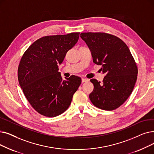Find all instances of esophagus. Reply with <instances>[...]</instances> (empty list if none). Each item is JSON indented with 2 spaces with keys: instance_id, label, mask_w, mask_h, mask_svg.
Masks as SVG:
<instances>
[{
  "instance_id": "obj_1",
  "label": "esophagus",
  "mask_w": 154,
  "mask_h": 154,
  "mask_svg": "<svg viewBox=\"0 0 154 154\" xmlns=\"http://www.w3.org/2000/svg\"><path fill=\"white\" fill-rule=\"evenodd\" d=\"M88 81H89V79H84V78L82 79V82H87Z\"/></svg>"
}]
</instances>
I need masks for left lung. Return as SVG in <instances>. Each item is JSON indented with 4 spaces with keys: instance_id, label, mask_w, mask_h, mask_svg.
Returning a JSON list of instances; mask_svg holds the SVG:
<instances>
[{
    "instance_id": "1",
    "label": "left lung",
    "mask_w": 154,
    "mask_h": 154,
    "mask_svg": "<svg viewBox=\"0 0 154 154\" xmlns=\"http://www.w3.org/2000/svg\"><path fill=\"white\" fill-rule=\"evenodd\" d=\"M81 38L91 51L93 62L101 65L106 74L103 82L92 79L94 90L89 94L97 108L112 111L128 98L137 79L138 67L125 43L105 32H82Z\"/></svg>"
}]
</instances>
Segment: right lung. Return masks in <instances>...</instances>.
Returning <instances> with one entry per match:
<instances>
[{
    "instance_id": "obj_1",
    "label": "right lung",
    "mask_w": 154,
    "mask_h": 154,
    "mask_svg": "<svg viewBox=\"0 0 154 154\" xmlns=\"http://www.w3.org/2000/svg\"><path fill=\"white\" fill-rule=\"evenodd\" d=\"M80 32L46 36L26 50L19 62L17 76L28 102L40 115L55 117L69 107L81 79L71 75L63 81L58 64L79 39Z\"/></svg>"
}]
</instances>
